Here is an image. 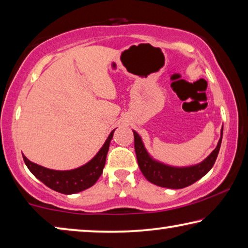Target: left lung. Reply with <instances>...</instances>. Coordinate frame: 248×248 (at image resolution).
Returning a JSON list of instances; mask_svg holds the SVG:
<instances>
[{
    "mask_svg": "<svg viewBox=\"0 0 248 248\" xmlns=\"http://www.w3.org/2000/svg\"><path fill=\"white\" fill-rule=\"evenodd\" d=\"M133 137H135V150L137 155V161H138L140 170L145 176V179L149 182L162 187L183 188L191 186V184H193L196 181L201 179L214 166L215 160L217 158L219 148H221L223 128L221 130V138H219L218 143L216 145L213 152L205 160L202 161L201 163L187 168H174L166 166V164L153 160L149 155L147 150H145L142 140H141L138 133L133 131Z\"/></svg>",
    "mask_w": 248,
    "mask_h": 248,
    "instance_id": "8db88e82",
    "label": "left lung"
}]
</instances>
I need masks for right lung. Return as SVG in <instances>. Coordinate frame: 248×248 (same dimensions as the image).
I'll return each mask as SVG.
<instances>
[{
    "mask_svg": "<svg viewBox=\"0 0 248 248\" xmlns=\"http://www.w3.org/2000/svg\"><path fill=\"white\" fill-rule=\"evenodd\" d=\"M113 132H115V130L111 131L103 148L88 163H86L85 166L80 168L74 169V170H50V169L31 162L25 155H23V159H24V162L26 167L29 168V170L39 181H42L46 186L62 194L78 193V192H81L86 188L93 186L97 182V180L99 179V176L103 174L106 156H107L109 144L113 137Z\"/></svg>",
    "mask_w": 248,
    "mask_h": 248,
    "instance_id": "right-lung-1",
    "label": "right lung"
}]
</instances>
